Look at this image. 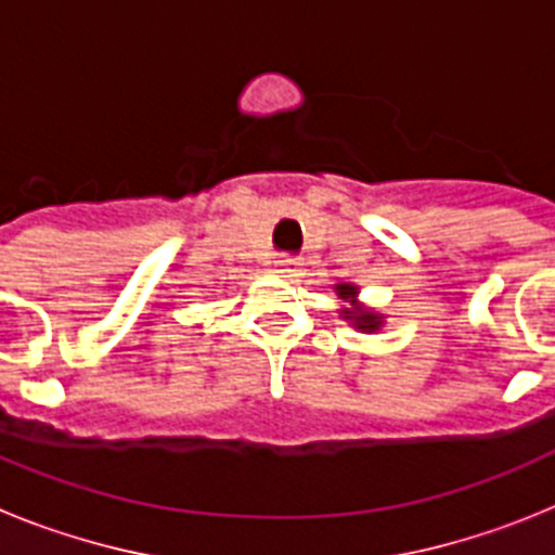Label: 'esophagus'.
I'll return each instance as SVG.
<instances>
[{
	"mask_svg": "<svg viewBox=\"0 0 555 555\" xmlns=\"http://www.w3.org/2000/svg\"><path fill=\"white\" fill-rule=\"evenodd\" d=\"M274 272L281 274V278H288V281H292V278H300L302 261L300 258H294V255H283V258L274 261Z\"/></svg>",
	"mask_w": 555,
	"mask_h": 555,
	"instance_id": "1",
	"label": "esophagus"
}]
</instances>
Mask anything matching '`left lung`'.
Instances as JSON below:
<instances>
[{
	"instance_id": "1",
	"label": "left lung",
	"mask_w": 555,
	"mask_h": 555,
	"mask_svg": "<svg viewBox=\"0 0 555 555\" xmlns=\"http://www.w3.org/2000/svg\"><path fill=\"white\" fill-rule=\"evenodd\" d=\"M338 288V297H345V300H352L356 297V286H347V283H341ZM347 320H352V325L361 327V331H377L380 327V317H375L372 311H361V308H356V311H345Z\"/></svg>"
}]
</instances>
